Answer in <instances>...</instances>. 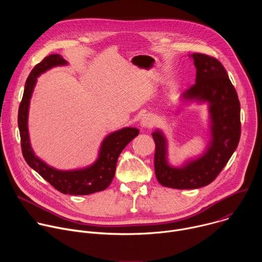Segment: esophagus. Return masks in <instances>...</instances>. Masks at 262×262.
Segmentation results:
<instances>
[{"label":"esophagus","instance_id":"esophagus-1","mask_svg":"<svg viewBox=\"0 0 262 262\" xmlns=\"http://www.w3.org/2000/svg\"><path fill=\"white\" fill-rule=\"evenodd\" d=\"M141 127L143 129H148L151 128L155 125V119L151 115H145L142 119H141Z\"/></svg>","mask_w":262,"mask_h":262}]
</instances>
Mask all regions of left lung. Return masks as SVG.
Listing matches in <instances>:
<instances>
[{
    "instance_id": "8db88e82",
    "label": "left lung",
    "mask_w": 262,
    "mask_h": 262,
    "mask_svg": "<svg viewBox=\"0 0 262 262\" xmlns=\"http://www.w3.org/2000/svg\"><path fill=\"white\" fill-rule=\"evenodd\" d=\"M196 82L180 96L182 102H206L210 140L204 154L180 167L168 162V143L162 130L152 133L156 142L155 170L158 181L167 188L199 189L209 184L226 166L241 138V104L226 69L215 58L195 53Z\"/></svg>"
}]
</instances>
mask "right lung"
<instances>
[{"instance_id": "obj_1", "label": "right lung", "mask_w": 262, "mask_h": 262, "mask_svg": "<svg viewBox=\"0 0 262 262\" xmlns=\"http://www.w3.org/2000/svg\"><path fill=\"white\" fill-rule=\"evenodd\" d=\"M62 56L50 55L31 71L25 85L24 95L18 108V128L21 141V151L27 164L51 183L56 190L69 195H90L105 190L115 176L116 165L125 146L139 135L135 127H123L111 133L101 142L96 161L83 169L58 170L36 157L30 143L28 115L30 100L34 87L41 73L55 66L67 65Z\"/></svg>"}]
</instances>
